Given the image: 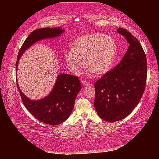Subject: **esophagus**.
Segmentation results:
<instances>
[{
    "label": "esophagus",
    "instance_id": "34e87169",
    "mask_svg": "<svg viewBox=\"0 0 159 159\" xmlns=\"http://www.w3.org/2000/svg\"><path fill=\"white\" fill-rule=\"evenodd\" d=\"M81 84H82V85L84 86H85V85H90V83H89L88 81H81Z\"/></svg>",
    "mask_w": 159,
    "mask_h": 159
}]
</instances>
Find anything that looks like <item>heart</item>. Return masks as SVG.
<instances>
[{
	"instance_id": "obj_1",
	"label": "heart",
	"mask_w": 159,
	"mask_h": 159,
	"mask_svg": "<svg viewBox=\"0 0 159 159\" xmlns=\"http://www.w3.org/2000/svg\"><path fill=\"white\" fill-rule=\"evenodd\" d=\"M117 46L112 37L100 33L88 34L71 42L64 59L69 68L78 73L83 61L85 68L95 76L102 77L111 69L116 57Z\"/></svg>"
}]
</instances>
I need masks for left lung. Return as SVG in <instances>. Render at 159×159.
I'll use <instances>...</instances> for the list:
<instances>
[{
  "label": "left lung",
  "instance_id": "obj_1",
  "mask_svg": "<svg viewBox=\"0 0 159 159\" xmlns=\"http://www.w3.org/2000/svg\"><path fill=\"white\" fill-rule=\"evenodd\" d=\"M117 32L129 42L127 51L119 64L94 84L95 109L109 122L120 121L132 112L145 91L147 74L146 56L140 42L123 28Z\"/></svg>",
  "mask_w": 159,
  "mask_h": 159
}]
</instances>
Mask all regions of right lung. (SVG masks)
<instances>
[{
	"label": "right lung",
	"instance_id": "obj_1",
	"mask_svg": "<svg viewBox=\"0 0 159 159\" xmlns=\"http://www.w3.org/2000/svg\"><path fill=\"white\" fill-rule=\"evenodd\" d=\"M64 32V29L61 27L43 28L34 30L27 37L18 52L16 75L19 60L31 46L40 40L60 37ZM16 84L26 108L40 121L51 125H57L63 123L70 117L74 107L77 95L81 88L78 77L60 74L57 75L54 87L48 95L40 99L32 100L22 92L17 81Z\"/></svg>",
	"mask_w": 159,
	"mask_h": 159
}]
</instances>
